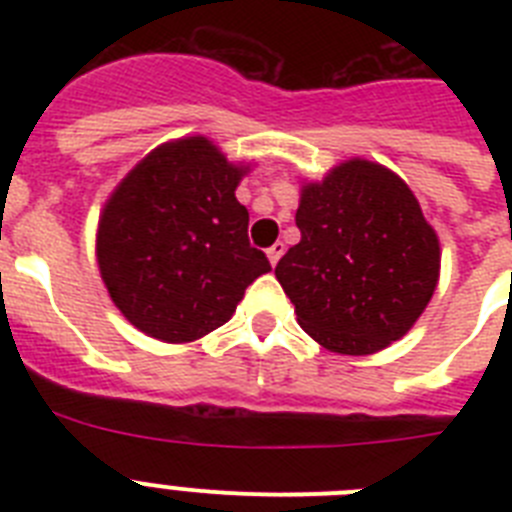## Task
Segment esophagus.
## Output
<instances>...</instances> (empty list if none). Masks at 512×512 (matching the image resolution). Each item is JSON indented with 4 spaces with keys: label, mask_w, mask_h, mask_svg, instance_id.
Here are the masks:
<instances>
[{
    "label": "esophagus",
    "mask_w": 512,
    "mask_h": 512,
    "mask_svg": "<svg viewBox=\"0 0 512 512\" xmlns=\"http://www.w3.org/2000/svg\"><path fill=\"white\" fill-rule=\"evenodd\" d=\"M282 253H284V243H282V241H277V243H274V246L269 248V251H266V256H269L271 264L277 266V261L282 259Z\"/></svg>",
    "instance_id": "obj_1"
}]
</instances>
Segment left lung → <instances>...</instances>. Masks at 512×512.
<instances>
[{"label":"left lung","mask_w":512,"mask_h":512,"mask_svg":"<svg viewBox=\"0 0 512 512\" xmlns=\"http://www.w3.org/2000/svg\"><path fill=\"white\" fill-rule=\"evenodd\" d=\"M302 238L277 264L297 320L336 354L382 351L413 328L438 282V238L400 176L348 161L307 184Z\"/></svg>","instance_id":"1"}]
</instances>
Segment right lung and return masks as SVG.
Listing matches in <instances>:
<instances>
[{
  "mask_svg": "<svg viewBox=\"0 0 512 512\" xmlns=\"http://www.w3.org/2000/svg\"><path fill=\"white\" fill-rule=\"evenodd\" d=\"M235 169L205 138L148 153L104 205L97 261L110 297L138 330L197 341L228 323L248 284L271 271L248 241Z\"/></svg>",
  "mask_w": 512,
  "mask_h": 512,
  "instance_id": "add662e5",
  "label": "right lung"
}]
</instances>
